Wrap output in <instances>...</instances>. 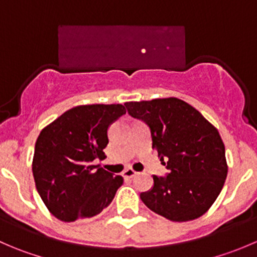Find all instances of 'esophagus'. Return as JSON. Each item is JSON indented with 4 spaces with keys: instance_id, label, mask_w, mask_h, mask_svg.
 Wrapping results in <instances>:
<instances>
[{
    "instance_id": "obj_1",
    "label": "esophagus",
    "mask_w": 257,
    "mask_h": 257,
    "mask_svg": "<svg viewBox=\"0 0 257 257\" xmlns=\"http://www.w3.org/2000/svg\"><path fill=\"white\" fill-rule=\"evenodd\" d=\"M137 174H138V173H137L136 170L132 169V168H128V169H125V170H124V172H123V177L126 178V179L134 178Z\"/></svg>"
}]
</instances>
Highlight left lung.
Returning <instances> with one entry per match:
<instances>
[{"label":"left lung","mask_w":257,"mask_h":257,"mask_svg":"<svg viewBox=\"0 0 257 257\" xmlns=\"http://www.w3.org/2000/svg\"><path fill=\"white\" fill-rule=\"evenodd\" d=\"M125 107L149 126L153 149L168 169L167 177L153 175L154 186L141 194L142 201L172 221H190L205 214L227 175L217 129L199 110L174 97L128 102Z\"/></svg>","instance_id":"1"}]
</instances>
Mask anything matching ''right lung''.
<instances>
[{
  "instance_id": "add662e5",
  "label": "right lung",
  "mask_w": 257,
  "mask_h": 257,
  "mask_svg": "<svg viewBox=\"0 0 257 257\" xmlns=\"http://www.w3.org/2000/svg\"><path fill=\"white\" fill-rule=\"evenodd\" d=\"M125 114L121 104L78 105L48 124L38 136L32 172L38 194L53 216L71 222L107 208L123 184L95 159L104 158L108 128Z\"/></svg>"
}]
</instances>
